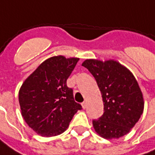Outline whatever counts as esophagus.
I'll use <instances>...</instances> for the list:
<instances>
[{"label": "esophagus", "instance_id": "1", "mask_svg": "<svg viewBox=\"0 0 155 155\" xmlns=\"http://www.w3.org/2000/svg\"><path fill=\"white\" fill-rule=\"evenodd\" d=\"M86 102H85V101H84V102H83V103H82V104H81V105H82V107H83V109H85V108H86Z\"/></svg>", "mask_w": 155, "mask_h": 155}]
</instances>
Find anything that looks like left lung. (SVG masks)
I'll use <instances>...</instances> for the list:
<instances>
[{
    "instance_id": "left-lung-1",
    "label": "left lung",
    "mask_w": 155,
    "mask_h": 155,
    "mask_svg": "<svg viewBox=\"0 0 155 155\" xmlns=\"http://www.w3.org/2000/svg\"><path fill=\"white\" fill-rule=\"evenodd\" d=\"M97 82L104 103V114L93 120L95 132L106 140L118 139L129 133L143 111V94L133 74L113 60H85Z\"/></svg>"
}]
</instances>
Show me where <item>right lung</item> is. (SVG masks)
<instances>
[{"label": "right lung", "mask_w": 155, "mask_h": 155, "mask_svg": "<svg viewBox=\"0 0 155 155\" xmlns=\"http://www.w3.org/2000/svg\"><path fill=\"white\" fill-rule=\"evenodd\" d=\"M79 58L63 55L45 60L22 84L19 91L21 115L26 124L41 136L61 134L74 114L82 109L73 96L66 81Z\"/></svg>", "instance_id": "1"}]
</instances>
